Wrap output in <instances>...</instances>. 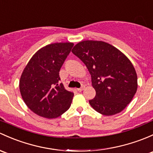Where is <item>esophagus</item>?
I'll return each instance as SVG.
<instances>
[{
    "label": "esophagus",
    "mask_w": 153,
    "mask_h": 153,
    "mask_svg": "<svg viewBox=\"0 0 153 153\" xmlns=\"http://www.w3.org/2000/svg\"><path fill=\"white\" fill-rule=\"evenodd\" d=\"M84 89H85V86H81V88H79V89H77V90H78V91H79V92H81V91H83V90Z\"/></svg>",
    "instance_id": "obj_1"
}]
</instances>
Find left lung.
Here are the masks:
<instances>
[{
	"instance_id": "obj_1",
	"label": "left lung",
	"mask_w": 153,
	"mask_h": 153,
	"mask_svg": "<svg viewBox=\"0 0 153 153\" xmlns=\"http://www.w3.org/2000/svg\"><path fill=\"white\" fill-rule=\"evenodd\" d=\"M87 67L95 97L89 104L98 113L112 116L131 102L137 91V74L123 52L102 41L85 40L72 50Z\"/></svg>"
}]
</instances>
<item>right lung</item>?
Instances as JSON below:
<instances>
[{
  "label": "right lung",
  "mask_w": 153,
  "mask_h": 153,
  "mask_svg": "<svg viewBox=\"0 0 153 153\" xmlns=\"http://www.w3.org/2000/svg\"><path fill=\"white\" fill-rule=\"evenodd\" d=\"M72 42H57L40 48L24 68L20 91L25 105L38 116L59 117L70 107L73 92L65 89L59 71L71 51Z\"/></svg>",
  "instance_id": "add662e5"
}]
</instances>
